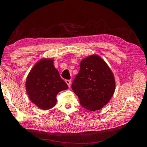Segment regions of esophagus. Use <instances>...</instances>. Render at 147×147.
<instances>
[{
  "mask_svg": "<svg viewBox=\"0 0 147 147\" xmlns=\"http://www.w3.org/2000/svg\"><path fill=\"white\" fill-rule=\"evenodd\" d=\"M65 82H66V84H67L69 87H70V86H71V81L70 80H65Z\"/></svg>",
  "mask_w": 147,
  "mask_h": 147,
  "instance_id": "34e87169",
  "label": "esophagus"
}]
</instances>
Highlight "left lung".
<instances>
[{"label": "left lung", "mask_w": 147, "mask_h": 147, "mask_svg": "<svg viewBox=\"0 0 147 147\" xmlns=\"http://www.w3.org/2000/svg\"><path fill=\"white\" fill-rule=\"evenodd\" d=\"M71 88L82 106L93 111L101 109L110 100L115 82L106 62L100 56L92 55L80 62V71Z\"/></svg>", "instance_id": "8db88e82"}]
</instances>
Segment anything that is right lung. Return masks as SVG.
Returning a JSON list of instances; mask_svg holds the SVG:
<instances>
[{
  "mask_svg": "<svg viewBox=\"0 0 147 147\" xmlns=\"http://www.w3.org/2000/svg\"><path fill=\"white\" fill-rule=\"evenodd\" d=\"M68 88L54 67L53 59H43L30 72L26 82L29 98L39 108L49 109L56 105V95Z\"/></svg>",
  "mask_w": 147,
  "mask_h": 147,
  "instance_id": "add662e5",
  "label": "right lung"
}]
</instances>
